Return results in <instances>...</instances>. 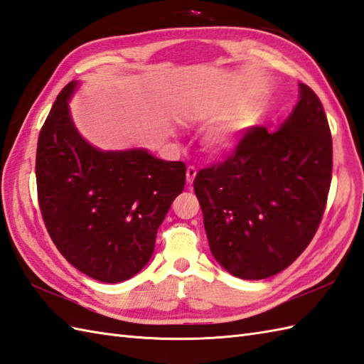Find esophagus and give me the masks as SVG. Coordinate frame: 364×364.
<instances>
[{
	"label": "esophagus",
	"instance_id": "esophagus-1",
	"mask_svg": "<svg viewBox=\"0 0 364 364\" xmlns=\"http://www.w3.org/2000/svg\"><path fill=\"white\" fill-rule=\"evenodd\" d=\"M196 176H197V168L193 166H189L188 171H186V180H188L189 184H192L193 180H196Z\"/></svg>",
	"mask_w": 364,
	"mask_h": 364
}]
</instances>
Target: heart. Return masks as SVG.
<instances>
[{"instance_id":"1","label":"heart","mask_w":364,"mask_h":364,"mask_svg":"<svg viewBox=\"0 0 364 364\" xmlns=\"http://www.w3.org/2000/svg\"><path fill=\"white\" fill-rule=\"evenodd\" d=\"M239 102H234L230 105V109L231 112H235V109H239ZM252 122H255V116H252V113L243 112L237 117H234L232 121H228L225 124L214 127V129L209 130L205 136L206 147L210 151H215V154L228 150L232 146L234 141L239 138V134L247 130Z\"/></svg>"}]
</instances>
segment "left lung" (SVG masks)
Here are the masks:
<instances>
[{
  "label": "left lung",
  "instance_id": "1",
  "mask_svg": "<svg viewBox=\"0 0 364 364\" xmlns=\"http://www.w3.org/2000/svg\"><path fill=\"white\" fill-rule=\"evenodd\" d=\"M299 88V102L281 129L251 127L222 163L193 180L210 252L235 277L257 281L282 272L323 220L332 134L315 91Z\"/></svg>",
  "mask_w": 364,
  "mask_h": 364
}]
</instances>
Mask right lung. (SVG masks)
I'll return each mask as SVG.
<instances>
[{
  "label": "right lung",
  "mask_w": 364,
  "mask_h": 364,
  "mask_svg": "<svg viewBox=\"0 0 364 364\" xmlns=\"http://www.w3.org/2000/svg\"><path fill=\"white\" fill-rule=\"evenodd\" d=\"M57 96L41 127L37 196L46 230L62 256L96 281L122 282L146 267L159 225L186 183L181 161L146 150L100 151L71 121L68 99Z\"/></svg>",
  "instance_id": "1"
}]
</instances>
